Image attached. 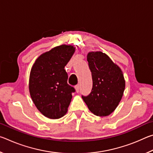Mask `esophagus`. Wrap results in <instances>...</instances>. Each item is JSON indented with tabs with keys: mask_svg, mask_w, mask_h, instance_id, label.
I'll return each instance as SVG.
<instances>
[{
	"mask_svg": "<svg viewBox=\"0 0 153 153\" xmlns=\"http://www.w3.org/2000/svg\"><path fill=\"white\" fill-rule=\"evenodd\" d=\"M75 88H76V92L78 93L79 91V86L78 84L76 85V86H75Z\"/></svg>",
	"mask_w": 153,
	"mask_h": 153,
	"instance_id": "34e87169",
	"label": "esophagus"
}]
</instances>
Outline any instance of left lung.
<instances>
[{
	"label": "left lung",
	"instance_id": "8db88e82",
	"mask_svg": "<svg viewBox=\"0 0 153 153\" xmlns=\"http://www.w3.org/2000/svg\"><path fill=\"white\" fill-rule=\"evenodd\" d=\"M87 61L92 88L89 95L82 97L95 115L107 116L115 111L123 97L126 82L122 71L102 52H90Z\"/></svg>",
	"mask_w": 153,
	"mask_h": 153
}]
</instances>
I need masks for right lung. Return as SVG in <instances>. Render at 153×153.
Segmentation results:
<instances>
[{
	"mask_svg": "<svg viewBox=\"0 0 153 153\" xmlns=\"http://www.w3.org/2000/svg\"><path fill=\"white\" fill-rule=\"evenodd\" d=\"M75 52L73 46L63 45L43 53L36 59L30 71L29 90L36 107L45 117L59 119L67 112L72 93L67 84L65 66Z\"/></svg>",
	"mask_w": 153,
	"mask_h": 153,
	"instance_id": "1",
	"label": "right lung"
}]
</instances>
